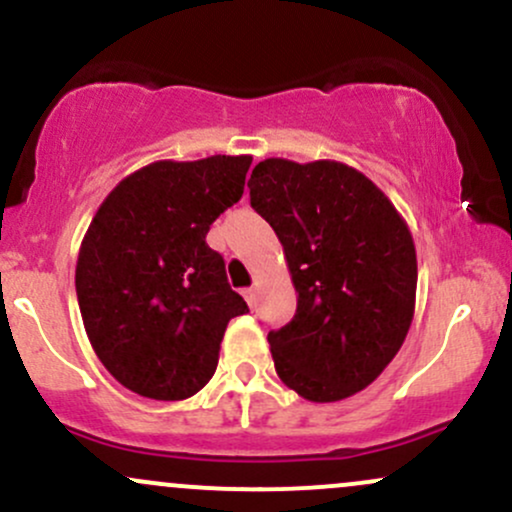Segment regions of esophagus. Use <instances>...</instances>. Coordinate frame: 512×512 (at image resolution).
<instances>
[{
    "instance_id": "34e87169",
    "label": "esophagus",
    "mask_w": 512,
    "mask_h": 512,
    "mask_svg": "<svg viewBox=\"0 0 512 512\" xmlns=\"http://www.w3.org/2000/svg\"><path fill=\"white\" fill-rule=\"evenodd\" d=\"M256 293H258L256 288H244V298H246V302H249L251 307L256 305Z\"/></svg>"
}]
</instances>
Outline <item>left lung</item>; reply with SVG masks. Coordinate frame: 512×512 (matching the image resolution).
<instances>
[{
	"instance_id": "left-lung-1",
	"label": "left lung",
	"mask_w": 512,
	"mask_h": 512,
	"mask_svg": "<svg viewBox=\"0 0 512 512\" xmlns=\"http://www.w3.org/2000/svg\"><path fill=\"white\" fill-rule=\"evenodd\" d=\"M249 190L298 290L293 320L268 332L280 381L312 403L359 393L393 361L415 315L408 224L381 188L339 161L266 158Z\"/></svg>"
}]
</instances>
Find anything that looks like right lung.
<instances>
[{
    "label": "right lung",
    "mask_w": 512,
    "mask_h": 512,
    "mask_svg": "<svg viewBox=\"0 0 512 512\" xmlns=\"http://www.w3.org/2000/svg\"><path fill=\"white\" fill-rule=\"evenodd\" d=\"M249 166L251 156L156 161L92 217L75 290L87 339L124 388L185 400L214 376L224 329L249 307L207 232L241 200Z\"/></svg>",
    "instance_id": "1"
}]
</instances>
